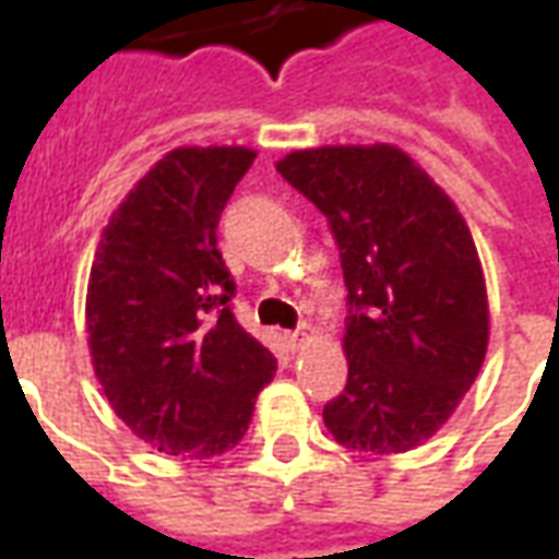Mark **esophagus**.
<instances>
[{"label": "esophagus", "instance_id": "esophagus-1", "mask_svg": "<svg viewBox=\"0 0 559 559\" xmlns=\"http://www.w3.org/2000/svg\"><path fill=\"white\" fill-rule=\"evenodd\" d=\"M308 338H311L308 332H293V335H287V344H290L293 350H302L305 344H308Z\"/></svg>", "mask_w": 559, "mask_h": 559}]
</instances>
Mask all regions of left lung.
Segmentation results:
<instances>
[{"label": "left lung", "mask_w": 559, "mask_h": 559, "mask_svg": "<svg viewBox=\"0 0 559 559\" xmlns=\"http://www.w3.org/2000/svg\"><path fill=\"white\" fill-rule=\"evenodd\" d=\"M275 167L326 215L341 248L347 386L323 407L329 433L356 452H411L457 411L488 353V290L467 221L392 143L296 148Z\"/></svg>", "instance_id": "8db88e82"}]
</instances>
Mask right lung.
<instances>
[{
  "instance_id": "add662e5",
  "label": "right lung",
  "mask_w": 559,
  "mask_h": 559,
  "mask_svg": "<svg viewBox=\"0 0 559 559\" xmlns=\"http://www.w3.org/2000/svg\"><path fill=\"white\" fill-rule=\"evenodd\" d=\"M254 158L248 146L170 148L116 206L92 260V368L116 416L164 455L230 452L278 368L233 317L215 236Z\"/></svg>"
}]
</instances>
